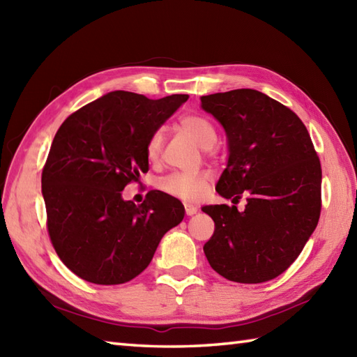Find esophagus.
Instances as JSON below:
<instances>
[{
    "label": "esophagus",
    "mask_w": 357,
    "mask_h": 357,
    "mask_svg": "<svg viewBox=\"0 0 357 357\" xmlns=\"http://www.w3.org/2000/svg\"><path fill=\"white\" fill-rule=\"evenodd\" d=\"M196 211H198V208H196L195 206H190V204H185V213H187V216H193Z\"/></svg>",
    "instance_id": "1"
}]
</instances>
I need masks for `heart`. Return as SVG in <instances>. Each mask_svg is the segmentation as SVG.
Here are the masks:
<instances>
[{"mask_svg": "<svg viewBox=\"0 0 357 357\" xmlns=\"http://www.w3.org/2000/svg\"><path fill=\"white\" fill-rule=\"evenodd\" d=\"M179 130L190 135L202 149L213 147L218 141V130L213 121L198 113H188L178 121ZM164 136L161 130H156L149 136L146 142V156L150 162H158L161 158ZM210 183L208 173H188L174 172L165 176L159 183V188L167 195L185 202H195L201 199L207 192Z\"/></svg>", "mask_w": 357, "mask_h": 357, "instance_id": "b5f03b06", "label": "heart"}]
</instances>
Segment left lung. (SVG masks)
Masks as SVG:
<instances>
[{"label": "left lung", "mask_w": 357, "mask_h": 357, "mask_svg": "<svg viewBox=\"0 0 357 357\" xmlns=\"http://www.w3.org/2000/svg\"><path fill=\"white\" fill-rule=\"evenodd\" d=\"M202 109L222 124L229 162L216 192L236 206L202 207L215 221L204 245L219 275L261 284L290 267L321 216L322 169L310 133L293 110L253 89L201 98Z\"/></svg>", "instance_id": "8db88e82"}]
</instances>
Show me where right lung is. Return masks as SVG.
Here are the masks:
<instances>
[{
    "label": "right lung",
    "instance_id": "add662e5",
    "mask_svg": "<svg viewBox=\"0 0 357 357\" xmlns=\"http://www.w3.org/2000/svg\"><path fill=\"white\" fill-rule=\"evenodd\" d=\"M187 95L161 100L116 90L67 118L53 138L41 188L59 259L87 282L118 285L149 267L184 218L179 199L150 190L141 206L121 192L149 170L146 142Z\"/></svg>",
    "mask_w": 357,
    "mask_h": 357
}]
</instances>
